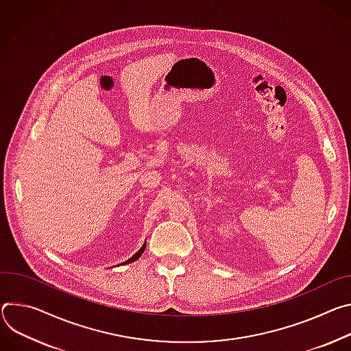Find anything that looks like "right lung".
I'll return each instance as SVG.
<instances>
[{"label":"right lung","instance_id":"obj_1","mask_svg":"<svg viewBox=\"0 0 351 351\" xmlns=\"http://www.w3.org/2000/svg\"><path fill=\"white\" fill-rule=\"evenodd\" d=\"M145 248H146V241H145V244H143V245H142V247H141V250H139V251H138V252H136V254H135V255H134V256H131V258H130V259H128V261H125V262H124V263H130V262H134V261H136V259H138V258H139V256H141V255H142V254H143V251H145Z\"/></svg>","mask_w":351,"mask_h":351}]
</instances>
